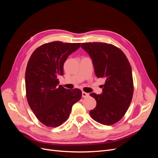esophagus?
Returning <instances> with one entry per match:
<instances>
[{"mask_svg": "<svg viewBox=\"0 0 158 158\" xmlns=\"http://www.w3.org/2000/svg\"><path fill=\"white\" fill-rule=\"evenodd\" d=\"M82 98H87L89 96V94L86 93V92H82Z\"/></svg>", "mask_w": 158, "mask_h": 158, "instance_id": "obj_1", "label": "esophagus"}]
</instances>
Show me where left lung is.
Wrapping results in <instances>:
<instances>
[{"mask_svg": "<svg viewBox=\"0 0 158 158\" xmlns=\"http://www.w3.org/2000/svg\"><path fill=\"white\" fill-rule=\"evenodd\" d=\"M81 47L92 58L97 77L106 79L102 94H89L97 102L90 116L102 125H114L125 115L132 101L134 85L130 63L125 53L111 44L89 42Z\"/></svg>", "mask_w": 158, "mask_h": 158, "instance_id": "obj_1", "label": "left lung"}]
</instances>
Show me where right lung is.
I'll use <instances>...</instances> for the list:
<instances>
[{
    "label": "right lung",
    "mask_w": 158,
    "mask_h": 158,
    "mask_svg": "<svg viewBox=\"0 0 158 158\" xmlns=\"http://www.w3.org/2000/svg\"><path fill=\"white\" fill-rule=\"evenodd\" d=\"M80 43L53 41L33 52L26 70V98L35 117L49 127H57L70 116L73 105L82 98V91L65 89L59 85L68 56L77 50Z\"/></svg>",
    "instance_id": "1"
}]
</instances>
